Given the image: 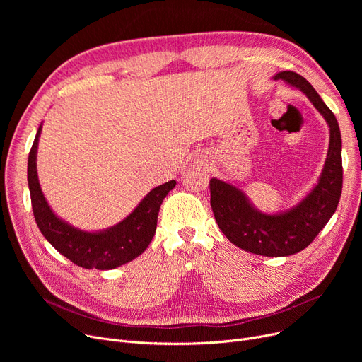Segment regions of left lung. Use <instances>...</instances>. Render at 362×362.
<instances>
[{"label": "left lung", "mask_w": 362, "mask_h": 362, "mask_svg": "<svg viewBox=\"0 0 362 362\" xmlns=\"http://www.w3.org/2000/svg\"><path fill=\"white\" fill-rule=\"evenodd\" d=\"M274 79L305 93L330 127L327 160L317 186L292 210L272 216L255 210L236 186L211 179L210 202L220 230L240 250L264 257H288L305 250L336 211L344 183L341 139L334 114L307 79L295 71H280Z\"/></svg>", "instance_id": "8db88e82"}]
</instances>
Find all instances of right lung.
<instances>
[{"label":"right lung","instance_id":"right-lung-1","mask_svg":"<svg viewBox=\"0 0 362 362\" xmlns=\"http://www.w3.org/2000/svg\"><path fill=\"white\" fill-rule=\"evenodd\" d=\"M41 126L36 132L28 160V182L32 210L37 227L45 239L71 262L83 269L111 270L139 257L156 235L158 211L165 195L176 186V180L160 185L119 224L98 233L82 232L57 217L49 208L37 180L36 151Z\"/></svg>","mask_w":362,"mask_h":362}]
</instances>
